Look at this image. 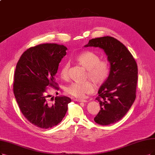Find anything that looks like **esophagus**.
Instances as JSON below:
<instances>
[{"label":"esophagus","mask_w":155,"mask_h":155,"mask_svg":"<svg viewBox=\"0 0 155 155\" xmlns=\"http://www.w3.org/2000/svg\"><path fill=\"white\" fill-rule=\"evenodd\" d=\"M75 101H77L78 102H86L87 101L85 100H83V99H81V98H76Z\"/></svg>","instance_id":"obj_1"}]
</instances>
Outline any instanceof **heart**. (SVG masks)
<instances>
[{
	"mask_svg": "<svg viewBox=\"0 0 155 155\" xmlns=\"http://www.w3.org/2000/svg\"><path fill=\"white\" fill-rule=\"evenodd\" d=\"M98 55L90 51H84L77 57V61L87 70L86 78L92 81L96 86H100L108 77L110 71L109 63L107 60H100ZM70 64L66 62L61 68L60 77L66 79L68 76ZM94 86L93 82L87 81L83 83L73 82L67 85L66 93L77 98H84L86 94H91Z\"/></svg>",
	"mask_w": 155,
	"mask_h": 155,
	"instance_id": "heart-1",
	"label": "heart"
}]
</instances>
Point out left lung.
<instances>
[{"label": "left lung", "instance_id": "left-lung-1", "mask_svg": "<svg viewBox=\"0 0 155 155\" xmlns=\"http://www.w3.org/2000/svg\"><path fill=\"white\" fill-rule=\"evenodd\" d=\"M84 47L104 50L110 65L108 77L96 98L101 110L94 121L104 126L115 123L126 115L135 100L138 78L136 61L127 48L113 37L92 39Z\"/></svg>", "mask_w": 155, "mask_h": 155}]
</instances>
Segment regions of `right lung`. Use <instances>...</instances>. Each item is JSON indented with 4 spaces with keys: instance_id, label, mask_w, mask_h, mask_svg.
I'll use <instances>...</instances> for the list:
<instances>
[{
    "instance_id": "add662e5",
    "label": "right lung",
    "mask_w": 155,
    "mask_h": 155,
    "mask_svg": "<svg viewBox=\"0 0 155 155\" xmlns=\"http://www.w3.org/2000/svg\"><path fill=\"white\" fill-rule=\"evenodd\" d=\"M67 50L64 45L54 43L38 45L24 51L17 62L13 84L15 98L23 115L40 128L58 124L71 101L68 97L59 96L51 105L47 94L48 86L59 89L55 76Z\"/></svg>"
}]
</instances>
